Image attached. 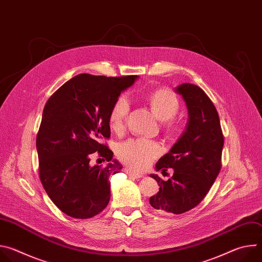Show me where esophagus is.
<instances>
[{
	"label": "esophagus",
	"instance_id": "obj_1",
	"mask_svg": "<svg viewBox=\"0 0 262 262\" xmlns=\"http://www.w3.org/2000/svg\"><path fill=\"white\" fill-rule=\"evenodd\" d=\"M125 173L128 175V176H130V177H133V178H142L143 177V175L142 174H140V173H136V172H134V171H132L130 169H125Z\"/></svg>",
	"mask_w": 262,
	"mask_h": 262
}]
</instances>
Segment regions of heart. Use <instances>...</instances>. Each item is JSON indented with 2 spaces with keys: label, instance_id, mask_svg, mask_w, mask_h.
Masks as SVG:
<instances>
[{
  "label": "heart",
  "instance_id": "b5f03b06",
  "mask_svg": "<svg viewBox=\"0 0 262 262\" xmlns=\"http://www.w3.org/2000/svg\"><path fill=\"white\" fill-rule=\"evenodd\" d=\"M155 115L163 120L167 132L175 133L178 123L174 119L179 110V100L169 89L161 88L149 93L145 97ZM130 103L126 96L122 95L113 103L108 114V125L115 133H121L126 123ZM162 147L158 142L146 139H130L118 147L119 159L128 167L136 170H144L160 156Z\"/></svg>",
  "mask_w": 262,
  "mask_h": 262
}]
</instances>
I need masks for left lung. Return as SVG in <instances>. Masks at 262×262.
Segmentation results:
<instances>
[{
  "instance_id": "8db88e82",
  "label": "left lung",
  "mask_w": 262,
  "mask_h": 262,
  "mask_svg": "<svg viewBox=\"0 0 262 262\" xmlns=\"http://www.w3.org/2000/svg\"><path fill=\"white\" fill-rule=\"evenodd\" d=\"M175 91L186 104L189 120L184 132L156 165L157 171L172 168L167 181L151 174L160 191L149 199L161 213L180 214L197 206L206 196L221 170L224 137L217 111L198 86L183 83Z\"/></svg>"
}]
</instances>
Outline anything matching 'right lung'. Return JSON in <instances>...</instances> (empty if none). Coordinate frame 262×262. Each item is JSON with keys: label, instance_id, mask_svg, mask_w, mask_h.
Masks as SVG:
<instances>
[{"label": "right lung", "instance_id": "obj_1", "mask_svg": "<svg viewBox=\"0 0 262 262\" xmlns=\"http://www.w3.org/2000/svg\"><path fill=\"white\" fill-rule=\"evenodd\" d=\"M137 76L103 77L81 73L62 85L47 101L36 138L39 177L54 204L74 219H89L102 211L111 197V175L121 164L100 143L108 139V114L121 92ZM98 151L109 164L90 166Z\"/></svg>", "mask_w": 262, "mask_h": 262}]
</instances>
